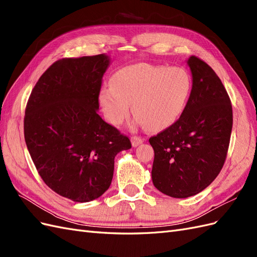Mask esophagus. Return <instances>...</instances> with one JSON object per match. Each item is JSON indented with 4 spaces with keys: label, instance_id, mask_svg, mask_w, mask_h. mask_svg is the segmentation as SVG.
Returning a JSON list of instances; mask_svg holds the SVG:
<instances>
[{
    "label": "esophagus",
    "instance_id": "obj_1",
    "mask_svg": "<svg viewBox=\"0 0 257 257\" xmlns=\"http://www.w3.org/2000/svg\"><path fill=\"white\" fill-rule=\"evenodd\" d=\"M131 142H132V146L137 147V146H139L141 144H143L144 139L142 137H139V136H132L131 137Z\"/></svg>",
    "mask_w": 257,
    "mask_h": 257
}]
</instances>
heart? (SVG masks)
Here are the masks:
<instances>
[{
    "mask_svg": "<svg viewBox=\"0 0 257 257\" xmlns=\"http://www.w3.org/2000/svg\"><path fill=\"white\" fill-rule=\"evenodd\" d=\"M110 85L100 89L98 95L108 122L121 124L132 104L135 122L158 131L169 126L181 115L191 94L192 80L181 67L138 63L116 71Z\"/></svg>",
    "mask_w": 257,
    "mask_h": 257,
    "instance_id": "obj_1",
    "label": "heart"
}]
</instances>
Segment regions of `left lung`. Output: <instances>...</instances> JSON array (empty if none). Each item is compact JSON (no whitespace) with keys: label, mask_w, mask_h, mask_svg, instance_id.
I'll use <instances>...</instances> for the list:
<instances>
[{"label":"left lung","mask_w":257,"mask_h":257,"mask_svg":"<svg viewBox=\"0 0 257 257\" xmlns=\"http://www.w3.org/2000/svg\"><path fill=\"white\" fill-rule=\"evenodd\" d=\"M188 64L193 84L182 114L149 139L154 150L153 184L175 198L196 195L220 174L232 127L230 98L221 79L195 56Z\"/></svg>","instance_id":"obj_1"}]
</instances>
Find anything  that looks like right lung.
<instances>
[{"instance_id": "add662e5", "label": "right lung", "mask_w": 257, "mask_h": 257, "mask_svg": "<svg viewBox=\"0 0 257 257\" xmlns=\"http://www.w3.org/2000/svg\"><path fill=\"white\" fill-rule=\"evenodd\" d=\"M106 54L54 62L26 107L25 139L38 174L59 195L96 199L112 180L114 157L132 148L127 136L97 113Z\"/></svg>"}]
</instances>
